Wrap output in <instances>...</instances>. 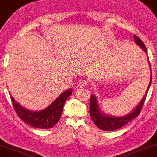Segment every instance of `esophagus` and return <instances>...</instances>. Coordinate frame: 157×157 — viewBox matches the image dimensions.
I'll return each mask as SVG.
<instances>
[{
    "label": "esophagus",
    "instance_id": "1",
    "mask_svg": "<svg viewBox=\"0 0 157 157\" xmlns=\"http://www.w3.org/2000/svg\"><path fill=\"white\" fill-rule=\"evenodd\" d=\"M88 83H87V81L85 80H80V82H78V87L79 88H85Z\"/></svg>",
    "mask_w": 157,
    "mask_h": 157
}]
</instances>
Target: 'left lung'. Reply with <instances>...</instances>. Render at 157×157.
Wrapping results in <instances>:
<instances>
[{
	"mask_svg": "<svg viewBox=\"0 0 157 157\" xmlns=\"http://www.w3.org/2000/svg\"><path fill=\"white\" fill-rule=\"evenodd\" d=\"M134 39H135V42L136 44L139 45L147 53L146 48H145V44H143V41H141V39H140V38H138L135 35L134 36ZM150 69H151V68L150 67ZM151 81L152 74H151L150 82H149L148 87L147 88L145 95L143 96V99H141V101L138 103V105L131 112L123 116H109V115L105 114V113H102L99 109L97 97L94 95L90 96L89 112L90 117H91L92 120H93L95 125L99 129L104 130V131H114V130L121 128L122 126L126 125L130 121L136 118L140 114V113L143 104H144L145 97H146L149 88H150L151 83Z\"/></svg>",
	"mask_w": 157,
	"mask_h": 157,
	"instance_id": "left-lung-1",
	"label": "left lung"
}]
</instances>
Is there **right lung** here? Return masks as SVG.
<instances>
[{"label": "right lung", "mask_w": 157, "mask_h": 157, "mask_svg": "<svg viewBox=\"0 0 157 157\" xmlns=\"http://www.w3.org/2000/svg\"><path fill=\"white\" fill-rule=\"evenodd\" d=\"M72 93V88L66 90L52 103L44 109L32 111L25 108L11 96L17 114L25 123L38 129H51L57 124L61 116L63 105L67 98Z\"/></svg>", "instance_id": "obj_1"}]
</instances>
